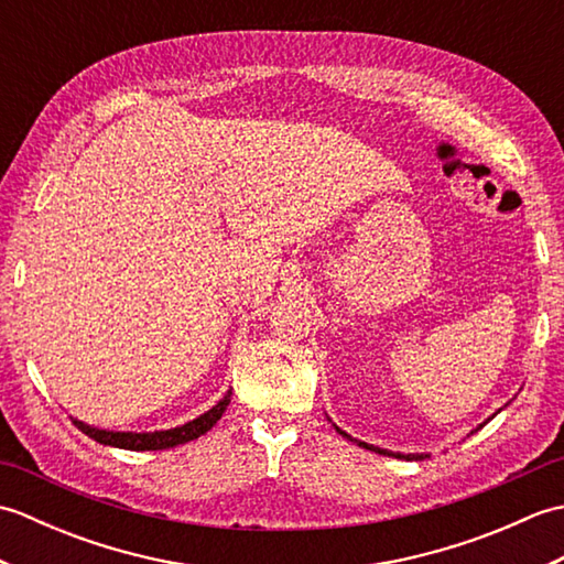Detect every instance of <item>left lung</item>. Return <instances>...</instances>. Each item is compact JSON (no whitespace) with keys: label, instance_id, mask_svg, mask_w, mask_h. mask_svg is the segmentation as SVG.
I'll use <instances>...</instances> for the list:
<instances>
[{"label":"left lung","instance_id":"8db88e82","mask_svg":"<svg viewBox=\"0 0 564 564\" xmlns=\"http://www.w3.org/2000/svg\"><path fill=\"white\" fill-rule=\"evenodd\" d=\"M337 431L341 436H346V438H351L349 434H344V431L337 426ZM351 441H356V438H351ZM358 446H364V448H368V451H376V453H380V455H394V458H404V460H424L426 458V453H390V451H386V448H376V446H370V443H364V441H356Z\"/></svg>","mask_w":564,"mask_h":564}]
</instances>
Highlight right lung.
Listing matches in <instances>:
<instances>
[{
    "label": "right lung",
    "instance_id": "right-lung-1",
    "mask_svg": "<svg viewBox=\"0 0 564 564\" xmlns=\"http://www.w3.org/2000/svg\"><path fill=\"white\" fill-rule=\"evenodd\" d=\"M230 394L232 390H227L225 398L215 404L213 410L200 414L198 419H194V422L182 424L176 429H166V431H142V434H138V431H106V429H94L89 424L77 422V419H75V426L82 431V434L104 443V446H116V448H128V451H164V448L178 446V443L194 441L206 434V431H210L213 424L218 422L223 412L227 410V404H230Z\"/></svg>",
    "mask_w": 564,
    "mask_h": 564
}]
</instances>
